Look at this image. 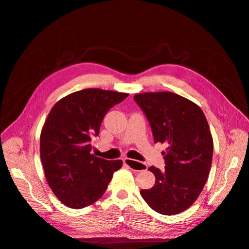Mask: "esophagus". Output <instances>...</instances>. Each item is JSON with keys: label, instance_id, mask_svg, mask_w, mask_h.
Listing matches in <instances>:
<instances>
[{"label": "esophagus", "instance_id": "esophagus-1", "mask_svg": "<svg viewBox=\"0 0 249 249\" xmlns=\"http://www.w3.org/2000/svg\"><path fill=\"white\" fill-rule=\"evenodd\" d=\"M124 161V165L129 167L132 170H135V171H144L147 169V166L143 163H140V161H137V160H131V159H128V158H125L123 160Z\"/></svg>", "mask_w": 249, "mask_h": 249}]
</instances>
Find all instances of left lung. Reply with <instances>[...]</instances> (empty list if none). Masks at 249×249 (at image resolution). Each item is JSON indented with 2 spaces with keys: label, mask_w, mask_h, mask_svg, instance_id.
Listing matches in <instances>:
<instances>
[{
  "label": "left lung",
  "mask_w": 249,
  "mask_h": 249,
  "mask_svg": "<svg viewBox=\"0 0 249 249\" xmlns=\"http://www.w3.org/2000/svg\"><path fill=\"white\" fill-rule=\"evenodd\" d=\"M153 131L154 142L166 143L165 170L148 168L155 185L140 190L154 211L177 214L197 199L208 180L213 142L203 112L193 102L170 91L134 95Z\"/></svg>",
  "instance_id": "1"
}]
</instances>
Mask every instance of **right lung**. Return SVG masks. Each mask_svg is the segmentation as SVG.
I'll return each instance as SVG.
<instances>
[{"mask_svg": "<svg viewBox=\"0 0 249 249\" xmlns=\"http://www.w3.org/2000/svg\"><path fill=\"white\" fill-rule=\"evenodd\" d=\"M128 93L88 89L60 100L51 110L40 133V160L48 184L60 201L82 209L103 196L121 160L91 155V138L103 119Z\"/></svg>", "mask_w": 249, "mask_h": 249, "instance_id": "right-lung-1", "label": "right lung"}]
</instances>
